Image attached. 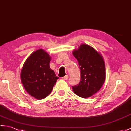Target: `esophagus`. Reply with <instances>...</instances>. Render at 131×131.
Returning <instances> with one entry per match:
<instances>
[{
  "label": "esophagus",
  "instance_id": "34e87169",
  "mask_svg": "<svg viewBox=\"0 0 131 131\" xmlns=\"http://www.w3.org/2000/svg\"><path fill=\"white\" fill-rule=\"evenodd\" d=\"M62 79L63 80H67L68 79V75H66L65 77H63L62 78Z\"/></svg>",
  "mask_w": 131,
  "mask_h": 131
}]
</instances>
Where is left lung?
Listing matches in <instances>:
<instances>
[{
  "label": "left lung",
  "instance_id": "8db88e82",
  "mask_svg": "<svg viewBox=\"0 0 131 131\" xmlns=\"http://www.w3.org/2000/svg\"><path fill=\"white\" fill-rule=\"evenodd\" d=\"M80 69L81 79L78 85L72 86L73 92L83 98L96 94L105 79V63L102 56L94 48L82 44L73 51Z\"/></svg>",
  "mask_w": 131,
  "mask_h": 131
}]
</instances>
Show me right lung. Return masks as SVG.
Segmentation results:
<instances>
[{
	"mask_svg": "<svg viewBox=\"0 0 131 131\" xmlns=\"http://www.w3.org/2000/svg\"><path fill=\"white\" fill-rule=\"evenodd\" d=\"M51 57L43 50L35 51L22 67L20 78L23 86L30 95L42 99L51 93L59 78L51 69Z\"/></svg>",
	"mask_w": 131,
	"mask_h": 131,
	"instance_id": "right-lung-1",
	"label": "right lung"
}]
</instances>
